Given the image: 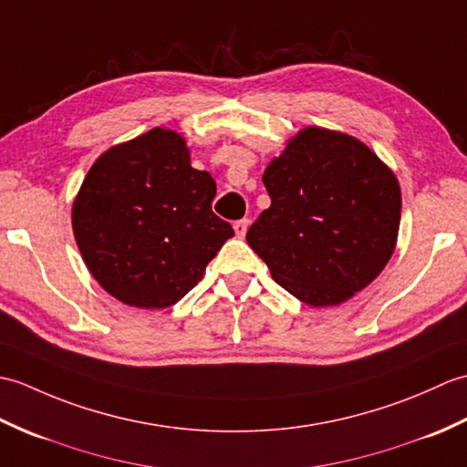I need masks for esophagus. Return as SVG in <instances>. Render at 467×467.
<instances>
[{"mask_svg": "<svg viewBox=\"0 0 467 467\" xmlns=\"http://www.w3.org/2000/svg\"><path fill=\"white\" fill-rule=\"evenodd\" d=\"M249 224H251L249 218H241V221H236V223L233 224L236 236H244L246 231H249Z\"/></svg>", "mask_w": 467, "mask_h": 467, "instance_id": "esophagus-1", "label": "esophagus"}]
</instances>
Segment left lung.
Here are the masks:
<instances>
[{
    "label": "left lung",
    "instance_id": "obj_1",
    "mask_svg": "<svg viewBox=\"0 0 467 467\" xmlns=\"http://www.w3.org/2000/svg\"><path fill=\"white\" fill-rule=\"evenodd\" d=\"M271 206L246 243L285 291L339 305L391 259L401 218L398 178L353 136L305 128L263 174Z\"/></svg>",
    "mask_w": 467,
    "mask_h": 467
}]
</instances>
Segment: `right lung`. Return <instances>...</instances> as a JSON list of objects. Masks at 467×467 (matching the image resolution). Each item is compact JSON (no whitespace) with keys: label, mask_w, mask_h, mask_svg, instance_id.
Listing matches in <instances>:
<instances>
[{"label":"right lung","mask_w":467,"mask_h":467,"mask_svg":"<svg viewBox=\"0 0 467 467\" xmlns=\"http://www.w3.org/2000/svg\"><path fill=\"white\" fill-rule=\"evenodd\" d=\"M211 172L191 166L172 130L146 132L104 152L74 208L78 249L106 293L140 309H166L202 279L234 236L213 213Z\"/></svg>","instance_id":"add662e5"}]
</instances>
